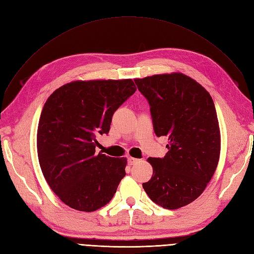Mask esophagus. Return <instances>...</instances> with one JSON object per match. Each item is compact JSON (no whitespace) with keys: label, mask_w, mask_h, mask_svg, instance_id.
Instances as JSON below:
<instances>
[{"label":"esophagus","mask_w":254,"mask_h":254,"mask_svg":"<svg viewBox=\"0 0 254 254\" xmlns=\"http://www.w3.org/2000/svg\"><path fill=\"white\" fill-rule=\"evenodd\" d=\"M138 162H139V160L135 159V157H131V156L128 157V164L129 165H134V164H136Z\"/></svg>","instance_id":"1"}]
</instances>
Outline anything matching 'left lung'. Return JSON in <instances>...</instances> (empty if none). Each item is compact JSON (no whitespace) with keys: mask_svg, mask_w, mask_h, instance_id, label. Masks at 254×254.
Listing matches in <instances>:
<instances>
[{"mask_svg":"<svg viewBox=\"0 0 254 254\" xmlns=\"http://www.w3.org/2000/svg\"><path fill=\"white\" fill-rule=\"evenodd\" d=\"M148 100L154 132L168 136V152L149 157L151 179L143 184L152 202L178 209L193 202L215 172L221 133L211 95L193 78L180 72L134 80Z\"/></svg>","mask_w":254,"mask_h":254,"instance_id":"1","label":"left lung"}]
</instances>
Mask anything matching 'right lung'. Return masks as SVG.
I'll return each instance as SVG.
<instances>
[{"instance_id": "1", "label": "right lung", "mask_w": 254, "mask_h": 254, "mask_svg": "<svg viewBox=\"0 0 254 254\" xmlns=\"http://www.w3.org/2000/svg\"><path fill=\"white\" fill-rule=\"evenodd\" d=\"M136 90L126 80L74 81L50 94L37 134L43 176L64 204L92 212L109 203L125 177L126 157L95 152L115 111Z\"/></svg>"}]
</instances>
